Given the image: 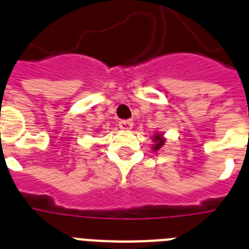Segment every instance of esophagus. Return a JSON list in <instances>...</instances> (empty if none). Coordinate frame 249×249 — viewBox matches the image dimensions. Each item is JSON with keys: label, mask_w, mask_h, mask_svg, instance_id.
I'll return each instance as SVG.
<instances>
[{"label": "esophagus", "mask_w": 249, "mask_h": 249, "mask_svg": "<svg viewBox=\"0 0 249 249\" xmlns=\"http://www.w3.org/2000/svg\"><path fill=\"white\" fill-rule=\"evenodd\" d=\"M119 126L123 130H130L133 128V121L131 120H121L119 121Z\"/></svg>", "instance_id": "obj_1"}]
</instances>
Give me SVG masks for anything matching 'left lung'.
Wrapping results in <instances>:
<instances>
[{
  "label": "left lung",
  "mask_w": 249,
  "mask_h": 249,
  "mask_svg": "<svg viewBox=\"0 0 249 249\" xmlns=\"http://www.w3.org/2000/svg\"><path fill=\"white\" fill-rule=\"evenodd\" d=\"M153 142H154V144H153V147H152V149L154 150V152H156V150H160V148L163 147V144L166 143V139H164L163 138V135L160 134H156L153 137Z\"/></svg>",
  "instance_id": "obj_1"
}]
</instances>
